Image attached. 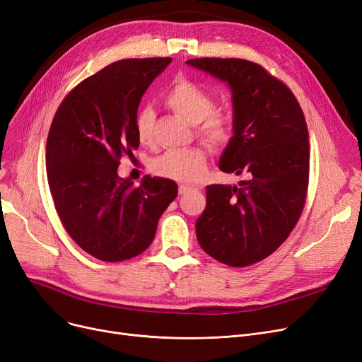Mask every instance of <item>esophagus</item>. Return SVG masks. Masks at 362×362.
I'll use <instances>...</instances> for the list:
<instances>
[{
    "instance_id": "obj_1",
    "label": "esophagus",
    "mask_w": 362,
    "mask_h": 362,
    "mask_svg": "<svg viewBox=\"0 0 362 362\" xmlns=\"http://www.w3.org/2000/svg\"><path fill=\"white\" fill-rule=\"evenodd\" d=\"M192 189H194L192 186H188V185H180V186H179V195L188 194V192H191Z\"/></svg>"
}]
</instances>
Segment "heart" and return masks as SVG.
<instances>
[{"mask_svg": "<svg viewBox=\"0 0 362 362\" xmlns=\"http://www.w3.org/2000/svg\"><path fill=\"white\" fill-rule=\"evenodd\" d=\"M165 104L191 125H197V136L213 151H219L233 140V119L216 112V101L210 92L189 78H180L168 90ZM155 112L143 107L136 116V132L143 144L153 143ZM151 170L164 179L180 183L202 182L207 171V158L198 147L182 151H168L152 160Z\"/></svg>", "mask_w": 362, "mask_h": 362, "instance_id": "heart-1", "label": "heart"}]
</instances>
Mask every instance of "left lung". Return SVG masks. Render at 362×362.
<instances>
[{
	"label": "left lung",
	"mask_w": 362,
	"mask_h": 362,
	"mask_svg": "<svg viewBox=\"0 0 362 362\" xmlns=\"http://www.w3.org/2000/svg\"><path fill=\"white\" fill-rule=\"evenodd\" d=\"M188 65L230 85L234 136L219 160L238 186L209 185L197 219L199 246L211 258L247 267L282 245L304 209L309 186V131L292 90L264 66L237 58H195Z\"/></svg>",
	"instance_id": "left-lung-1"
}]
</instances>
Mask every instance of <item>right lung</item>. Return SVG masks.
<instances>
[{"mask_svg":"<svg viewBox=\"0 0 362 362\" xmlns=\"http://www.w3.org/2000/svg\"><path fill=\"white\" fill-rule=\"evenodd\" d=\"M171 58L122 59L73 88L59 104L46 143L50 194L65 231L93 258L119 262L151 246L177 183L146 176L136 186L117 176L120 158L140 140L143 93Z\"/></svg>","mask_w":362,"mask_h":362,"instance_id":"1","label":"right lung"}]
</instances>
